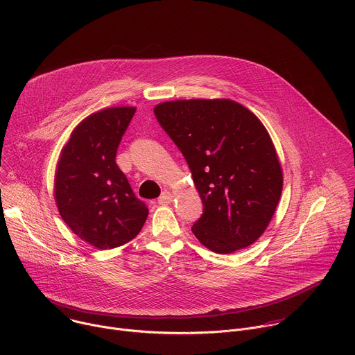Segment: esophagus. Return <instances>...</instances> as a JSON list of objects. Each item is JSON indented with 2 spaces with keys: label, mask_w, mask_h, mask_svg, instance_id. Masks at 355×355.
<instances>
[{
  "label": "esophagus",
  "mask_w": 355,
  "mask_h": 355,
  "mask_svg": "<svg viewBox=\"0 0 355 355\" xmlns=\"http://www.w3.org/2000/svg\"><path fill=\"white\" fill-rule=\"evenodd\" d=\"M173 200V195L168 192V191H164L160 196H159V199H157V202L160 205H167V204H170V202Z\"/></svg>",
  "instance_id": "1"
}]
</instances>
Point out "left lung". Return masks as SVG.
<instances>
[{"label": "left lung", "instance_id": "obj_1", "mask_svg": "<svg viewBox=\"0 0 355 355\" xmlns=\"http://www.w3.org/2000/svg\"><path fill=\"white\" fill-rule=\"evenodd\" d=\"M182 153L204 214L195 237L219 254L254 243L282 192V170L260 119L230 99H181L155 108Z\"/></svg>", "mask_w": 355, "mask_h": 355}]
</instances>
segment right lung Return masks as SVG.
<instances>
[{"label":"right lung","mask_w":355,"mask_h":355,"mask_svg":"<svg viewBox=\"0 0 355 355\" xmlns=\"http://www.w3.org/2000/svg\"><path fill=\"white\" fill-rule=\"evenodd\" d=\"M136 108H107L85 118L62 150L55 198L62 219L99 250L119 247L141 230L148 209L118 167L116 150Z\"/></svg>","instance_id":"add662e5"}]
</instances>
